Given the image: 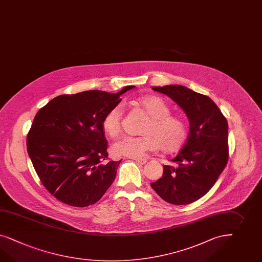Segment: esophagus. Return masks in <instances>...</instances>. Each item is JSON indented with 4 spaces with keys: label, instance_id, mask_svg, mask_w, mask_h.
<instances>
[{
    "label": "esophagus",
    "instance_id": "34e87169",
    "mask_svg": "<svg viewBox=\"0 0 262 262\" xmlns=\"http://www.w3.org/2000/svg\"><path fill=\"white\" fill-rule=\"evenodd\" d=\"M135 162L140 164V165H144L147 163V159H143V158H134Z\"/></svg>",
    "mask_w": 262,
    "mask_h": 262
}]
</instances>
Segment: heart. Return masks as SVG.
Wrapping results in <instances>:
<instances>
[{"instance_id":"heart-1","label":"heart","mask_w":262,"mask_h":262,"mask_svg":"<svg viewBox=\"0 0 262 262\" xmlns=\"http://www.w3.org/2000/svg\"><path fill=\"white\" fill-rule=\"evenodd\" d=\"M135 102L149 116V121L142 129L143 136H124L115 142L113 145L115 155L141 158L160 149L171 154L183 147L188 136L186 122L182 117L170 114V106L164 100L155 95H145ZM102 127L110 137L115 138L120 135L123 127L120 105L113 106L104 116Z\"/></svg>"}]
</instances>
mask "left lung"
I'll return each mask as SVG.
<instances>
[{
    "label": "left lung",
    "instance_id": "8db88e82",
    "mask_svg": "<svg viewBox=\"0 0 262 262\" xmlns=\"http://www.w3.org/2000/svg\"><path fill=\"white\" fill-rule=\"evenodd\" d=\"M168 95L190 121L188 139L176 158L165 165L162 177L150 183L170 204L186 205L205 195L225 169L229 158L228 123L210 97L179 85L152 88Z\"/></svg>",
    "mask_w": 262,
    "mask_h": 262
}]
</instances>
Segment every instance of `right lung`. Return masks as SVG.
Segmentation results:
<instances>
[{
    "mask_svg": "<svg viewBox=\"0 0 262 262\" xmlns=\"http://www.w3.org/2000/svg\"><path fill=\"white\" fill-rule=\"evenodd\" d=\"M118 93L86 91L63 94L39 110L27 148L43 187L73 207L96 203L113 184L120 161L107 158L104 116L120 103Z\"/></svg>",
    "mask_w": 262,
    "mask_h": 262,
    "instance_id": "add662e5",
    "label": "right lung"
}]
</instances>
